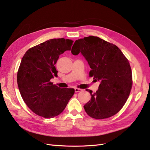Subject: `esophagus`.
Segmentation results:
<instances>
[{
    "instance_id": "esophagus-1",
    "label": "esophagus",
    "mask_w": 150,
    "mask_h": 150,
    "mask_svg": "<svg viewBox=\"0 0 150 150\" xmlns=\"http://www.w3.org/2000/svg\"><path fill=\"white\" fill-rule=\"evenodd\" d=\"M82 90L80 89V88H74V91L75 92H81Z\"/></svg>"
}]
</instances>
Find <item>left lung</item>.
Listing matches in <instances>:
<instances>
[{
    "label": "left lung",
    "mask_w": 150,
    "mask_h": 150,
    "mask_svg": "<svg viewBox=\"0 0 150 150\" xmlns=\"http://www.w3.org/2000/svg\"><path fill=\"white\" fill-rule=\"evenodd\" d=\"M71 53H81L91 68L90 76L100 81L96 93L90 90L92 97L84 105L86 112L96 119L116 115L125 104L132 85L130 64L122 51L113 44L89 36L76 40Z\"/></svg>",
    "instance_id": "left-lung-1"
}]
</instances>
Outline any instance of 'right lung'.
I'll list each match as a JSON object with an SVG mask.
<instances>
[{
    "label": "right lung",
    "mask_w": 150,
    "mask_h": 150,
    "mask_svg": "<svg viewBox=\"0 0 150 150\" xmlns=\"http://www.w3.org/2000/svg\"><path fill=\"white\" fill-rule=\"evenodd\" d=\"M71 39H52L29 49L21 59L17 83L21 97L36 115L45 118L59 115L74 93L50 82L57 72L54 65L61 54L70 51Z\"/></svg>",
    "instance_id": "1"
}]
</instances>
